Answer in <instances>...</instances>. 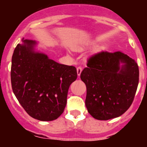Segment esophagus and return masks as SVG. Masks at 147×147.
<instances>
[{
  "mask_svg": "<svg viewBox=\"0 0 147 147\" xmlns=\"http://www.w3.org/2000/svg\"><path fill=\"white\" fill-rule=\"evenodd\" d=\"M82 67L79 66V67H77V72H78V76H80V75L81 72H82Z\"/></svg>",
  "mask_w": 147,
  "mask_h": 147,
  "instance_id": "obj_1",
  "label": "esophagus"
}]
</instances>
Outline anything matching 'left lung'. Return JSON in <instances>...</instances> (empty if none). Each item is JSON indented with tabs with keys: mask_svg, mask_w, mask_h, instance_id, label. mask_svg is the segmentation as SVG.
Here are the masks:
<instances>
[{
	"mask_svg": "<svg viewBox=\"0 0 147 147\" xmlns=\"http://www.w3.org/2000/svg\"><path fill=\"white\" fill-rule=\"evenodd\" d=\"M87 66L80 78L87 87L89 113L99 120L121 116L132 104L137 90L139 72L135 60L120 51H102L91 56Z\"/></svg>",
	"mask_w": 147,
	"mask_h": 147,
	"instance_id": "1",
	"label": "left lung"
}]
</instances>
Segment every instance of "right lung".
<instances>
[{
    "mask_svg": "<svg viewBox=\"0 0 147 147\" xmlns=\"http://www.w3.org/2000/svg\"><path fill=\"white\" fill-rule=\"evenodd\" d=\"M12 57V89L28 115L40 121H53L64 112L68 90L76 80L75 67L62 65L35 51V40L23 38Z\"/></svg>",
    "mask_w": 147,
    "mask_h": 147,
    "instance_id": "obj_1",
    "label": "right lung"
}]
</instances>
